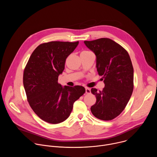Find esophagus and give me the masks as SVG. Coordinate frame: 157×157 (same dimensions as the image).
Instances as JSON below:
<instances>
[{"label": "esophagus", "mask_w": 157, "mask_h": 157, "mask_svg": "<svg viewBox=\"0 0 157 157\" xmlns=\"http://www.w3.org/2000/svg\"><path fill=\"white\" fill-rule=\"evenodd\" d=\"M85 89H86V94H90L91 93V89H90L88 88V87H86Z\"/></svg>", "instance_id": "obj_1"}]
</instances>
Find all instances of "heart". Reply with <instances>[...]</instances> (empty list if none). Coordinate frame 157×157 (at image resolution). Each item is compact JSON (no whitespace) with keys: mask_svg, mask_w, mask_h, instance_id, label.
I'll return each mask as SVG.
<instances>
[{"mask_svg":"<svg viewBox=\"0 0 157 157\" xmlns=\"http://www.w3.org/2000/svg\"><path fill=\"white\" fill-rule=\"evenodd\" d=\"M89 52H89V51H82V52L81 53V54H82V53H89Z\"/></svg>","mask_w":157,"mask_h":157,"instance_id":"heart-1","label":"heart"}]
</instances>
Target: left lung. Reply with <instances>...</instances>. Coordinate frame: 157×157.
<instances>
[{
  "label": "left lung",
  "instance_id": "1",
  "mask_svg": "<svg viewBox=\"0 0 157 157\" xmlns=\"http://www.w3.org/2000/svg\"><path fill=\"white\" fill-rule=\"evenodd\" d=\"M84 43L95 53L97 71L105 84L102 91L91 89L96 98L91 113L100 120H113L124 110L133 92V68L130 58L121 45L110 38Z\"/></svg>",
  "mask_w": 157,
  "mask_h": 157
}]
</instances>
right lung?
Segmentation results:
<instances>
[{"label": "right lung", "mask_w": 157, "mask_h": 157, "mask_svg": "<svg viewBox=\"0 0 157 157\" xmlns=\"http://www.w3.org/2000/svg\"><path fill=\"white\" fill-rule=\"evenodd\" d=\"M79 41H50L40 44L25 66L23 82L27 101L43 121L56 124L68 118L74 102L85 92L81 86L70 87L58 82L64 69L66 59Z\"/></svg>", "instance_id": "right-lung-1"}]
</instances>
